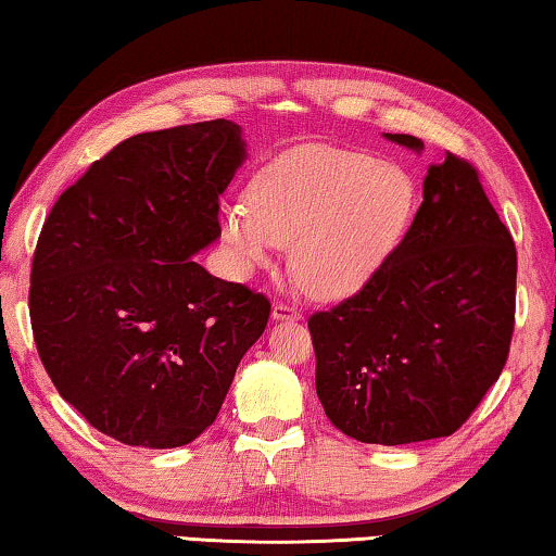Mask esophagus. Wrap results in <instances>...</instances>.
<instances>
[{"mask_svg": "<svg viewBox=\"0 0 556 556\" xmlns=\"http://www.w3.org/2000/svg\"><path fill=\"white\" fill-rule=\"evenodd\" d=\"M271 317L279 321H296V319H302V312L287 302H277L275 309H271Z\"/></svg>", "mask_w": 556, "mask_h": 556, "instance_id": "1", "label": "esophagus"}]
</instances>
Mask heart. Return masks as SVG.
<instances>
[{
  "mask_svg": "<svg viewBox=\"0 0 556 556\" xmlns=\"http://www.w3.org/2000/svg\"><path fill=\"white\" fill-rule=\"evenodd\" d=\"M414 212V181L364 152L306 147L271 162L250 199L222 210V235L242 267L292 244V271L312 294L339 300L377 275Z\"/></svg>",
  "mask_w": 556,
  "mask_h": 556,
  "instance_id": "obj_1",
  "label": "heart"
}]
</instances>
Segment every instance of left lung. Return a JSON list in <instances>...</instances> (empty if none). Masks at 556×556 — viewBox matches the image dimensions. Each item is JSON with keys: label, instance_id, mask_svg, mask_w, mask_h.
<instances>
[{"label": "left lung", "instance_id": "obj_1", "mask_svg": "<svg viewBox=\"0 0 556 556\" xmlns=\"http://www.w3.org/2000/svg\"><path fill=\"white\" fill-rule=\"evenodd\" d=\"M515 306V239L475 164L446 152L377 275L306 321L331 425L384 446L454 434L507 364Z\"/></svg>", "mask_w": 556, "mask_h": 556}]
</instances>
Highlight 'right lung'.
<instances>
[{
    "instance_id": "add662e5",
    "label": "right lung",
    "mask_w": 556,
    "mask_h": 556,
    "mask_svg": "<svg viewBox=\"0 0 556 556\" xmlns=\"http://www.w3.org/2000/svg\"><path fill=\"white\" fill-rule=\"evenodd\" d=\"M239 127L144 131L56 199L31 260L29 319L49 379L99 432L172 450L217 419L271 304L192 256L222 235Z\"/></svg>"
}]
</instances>
